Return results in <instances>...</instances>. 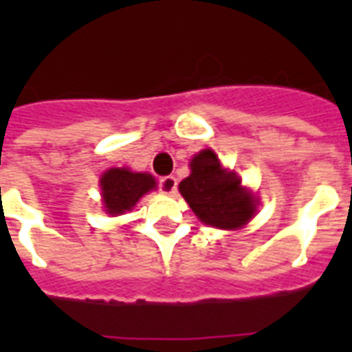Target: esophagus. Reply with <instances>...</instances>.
Returning a JSON list of instances; mask_svg holds the SVG:
<instances>
[{"label":"esophagus","mask_w":352,"mask_h":352,"mask_svg":"<svg viewBox=\"0 0 352 352\" xmlns=\"http://www.w3.org/2000/svg\"><path fill=\"white\" fill-rule=\"evenodd\" d=\"M159 190L166 195H171V193H175L177 190V179L173 175H166L160 177L159 179Z\"/></svg>","instance_id":"esophagus-1"}]
</instances>
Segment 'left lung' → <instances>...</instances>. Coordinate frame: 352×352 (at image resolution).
<instances>
[{"instance_id":"obj_1","label":"left lung","mask_w":352,"mask_h":352,"mask_svg":"<svg viewBox=\"0 0 352 352\" xmlns=\"http://www.w3.org/2000/svg\"><path fill=\"white\" fill-rule=\"evenodd\" d=\"M190 168L192 173L181 181L179 192L199 219L217 228H239L252 219L254 197L241 188L235 173L221 168L212 149L195 155Z\"/></svg>"}]
</instances>
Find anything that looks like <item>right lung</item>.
<instances>
[{
	"instance_id": "right-lung-1",
	"label": "right lung",
	"mask_w": 352,
	"mask_h": 352,
	"mask_svg": "<svg viewBox=\"0 0 352 352\" xmlns=\"http://www.w3.org/2000/svg\"><path fill=\"white\" fill-rule=\"evenodd\" d=\"M102 197L106 212L111 215L131 210L144 193L155 188V179L149 173H133L126 168H113L100 179Z\"/></svg>"
}]
</instances>
